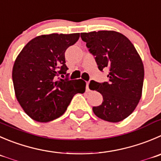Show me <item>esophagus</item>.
Listing matches in <instances>:
<instances>
[{
    "mask_svg": "<svg viewBox=\"0 0 161 161\" xmlns=\"http://www.w3.org/2000/svg\"><path fill=\"white\" fill-rule=\"evenodd\" d=\"M88 84H89V82H86V91H90L89 88H88Z\"/></svg>",
    "mask_w": 161,
    "mask_h": 161,
    "instance_id": "esophagus-1",
    "label": "esophagus"
}]
</instances>
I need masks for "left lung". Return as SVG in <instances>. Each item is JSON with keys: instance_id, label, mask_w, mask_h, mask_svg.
<instances>
[{"instance_id": "1", "label": "left lung", "mask_w": 161, "mask_h": 161, "mask_svg": "<svg viewBox=\"0 0 161 161\" xmlns=\"http://www.w3.org/2000/svg\"><path fill=\"white\" fill-rule=\"evenodd\" d=\"M80 37L95 57L98 69H109L108 81H90V89L103 96V103L93 107V112L108 122H120L132 114L142 97V59L132 42L119 32L99 31L81 33Z\"/></svg>"}]
</instances>
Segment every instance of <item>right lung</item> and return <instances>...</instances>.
<instances>
[{"instance_id": "1", "label": "right lung", "mask_w": 161, "mask_h": 161, "mask_svg": "<svg viewBox=\"0 0 161 161\" xmlns=\"http://www.w3.org/2000/svg\"><path fill=\"white\" fill-rule=\"evenodd\" d=\"M80 33L50 34L36 37L15 61L13 81L18 102L32 119L47 122L65 113L74 95L85 92L83 80L62 79L68 67L65 52Z\"/></svg>"}]
</instances>
